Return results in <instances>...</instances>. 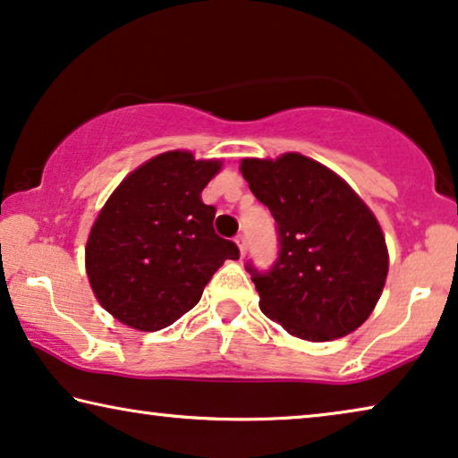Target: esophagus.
Instances as JSON below:
<instances>
[{"mask_svg": "<svg viewBox=\"0 0 458 458\" xmlns=\"http://www.w3.org/2000/svg\"><path fill=\"white\" fill-rule=\"evenodd\" d=\"M234 241H236V244H238V250H241V255H242V257L247 255V249H249V244H247V236H244V234H238V236L234 238Z\"/></svg>", "mask_w": 458, "mask_h": 458, "instance_id": "obj_1", "label": "esophagus"}]
</instances>
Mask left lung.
I'll return each instance as SVG.
<instances>
[{
  "label": "left lung",
  "mask_w": 458,
  "mask_h": 458,
  "mask_svg": "<svg viewBox=\"0 0 458 458\" xmlns=\"http://www.w3.org/2000/svg\"><path fill=\"white\" fill-rule=\"evenodd\" d=\"M241 172L278 230L274 266L259 272L247 263L261 311L311 343L355 332L388 276V249L371 209L338 174L301 153L242 159Z\"/></svg>",
  "instance_id": "1"
}]
</instances>
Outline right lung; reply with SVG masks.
Wrapping results in <instances>:
<instances>
[{
  "label": "right lung",
  "instance_id": "add662e5",
  "mask_svg": "<svg viewBox=\"0 0 458 458\" xmlns=\"http://www.w3.org/2000/svg\"><path fill=\"white\" fill-rule=\"evenodd\" d=\"M216 159L167 151L122 180L103 205L85 249L87 276L101 307L140 332L172 326L238 247L214 230L216 208L201 191Z\"/></svg>",
  "mask_w": 458,
  "mask_h": 458
}]
</instances>
